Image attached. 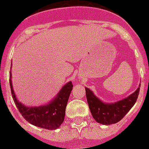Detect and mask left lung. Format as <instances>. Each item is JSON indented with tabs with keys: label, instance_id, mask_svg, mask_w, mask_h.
<instances>
[{
	"label": "left lung",
	"instance_id": "1",
	"mask_svg": "<svg viewBox=\"0 0 149 149\" xmlns=\"http://www.w3.org/2000/svg\"><path fill=\"white\" fill-rule=\"evenodd\" d=\"M140 86L141 84H139L138 89L127 97L112 103L103 102L94 94L92 91L85 87L87 103L95 121L104 125L114 124L120 121L134 106L138 99Z\"/></svg>",
	"mask_w": 149,
	"mask_h": 149
}]
</instances>
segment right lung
<instances>
[{
  "mask_svg": "<svg viewBox=\"0 0 149 149\" xmlns=\"http://www.w3.org/2000/svg\"><path fill=\"white\" fill-rule=\"evenodd\" d=\"M9 83L15 104L26 121L36 127L47 130H56L59 127L64 121L67 102L73 87L71 81L66 83L48 103L40 106H26L17 99L12 86L11 69Z\"/></svg>",
  "mask_w": 149,
  "mask_h": 149,
  "instance_id": "add662e5",
  "label": "right lung"
}]
</instances>
